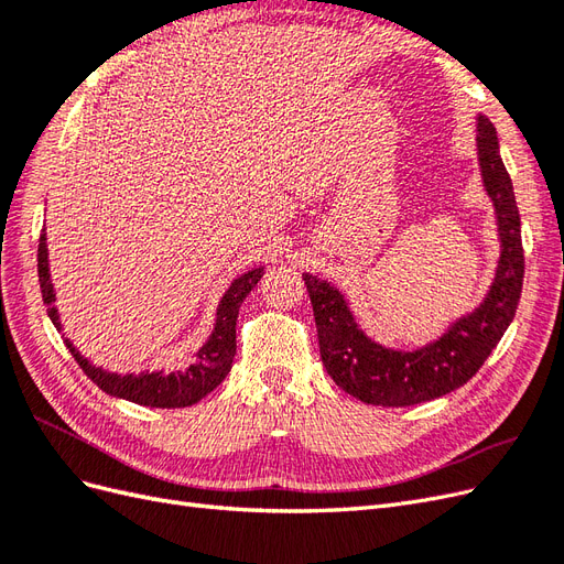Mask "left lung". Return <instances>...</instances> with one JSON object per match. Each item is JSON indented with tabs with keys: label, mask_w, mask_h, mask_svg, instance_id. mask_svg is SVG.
Here are the masks:
<instances>
[{
	"label": "left lung",
	"mask_w": 564,
	"mask_h": 564,
	"mask_svg": "<svg viewBox=\"0 0 564 564\" xmlns=\"http://www.w3.org/2000/svg\"><path fill=\"white\" fill-rule=\"evenodd\" d=\"M477 155L499 218L501 259L485 303L452 324L435 344L414 352L373 344L357 329L344 296L332 284L308 272L303 275L317 324L322 365L348 395L377 406H409L447 395L475 377L513 322L524 278L520 212L499 155L497 129L482 115L477 119Z\"/></svg>",
	"instance_id": "1"
}]
</instances>
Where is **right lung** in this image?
Here are the masks:
<instances>
[{
	"label": "right lung",
	"mask_w": 564,
	"mask_h": 564,
	"mask_svg": "<svg viewBox=\"0 0 564 564\" xmlns=\"http://www.w3.org/2000/svg\"><path fill=\"white\" fill-rule=\"evenodd\" d=\"M37 275H40L42 301L46 305H51L54 303V286H51V280H48L44 228L40 235V247H37ZM261 275H263V268H256L230 284L224 301H220V305H218L214 334L209 336L207 344L199 348L195 362L181 371H172V373L141 371V373H135V377L133 373H127V377H117V373H108V371H100V369L91 367L70 344L67 346H70V352L77 360V365L84 369V373H87V377L100 390H106L108 395L122 398V400L143 404V406H160V409L191 406V404L199 402L202 398H207L209 392L228 377V371L235 360V350H237V340H235L237 313H240V305H242L245 296L256 286V282L261 280ZM48 317L54 319L56 327H61L56 308L48 311Z\"/></svg>",
	"instance_id": "right-lung-1"
}]
</instances>
